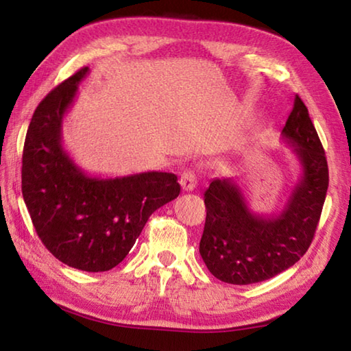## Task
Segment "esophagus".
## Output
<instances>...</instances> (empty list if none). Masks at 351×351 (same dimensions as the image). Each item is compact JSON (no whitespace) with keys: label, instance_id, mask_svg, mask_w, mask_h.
I'll list each match as a JSON object with an SVG mask.
<instances>
[{"label":"esophagus","instance_id":"34e87169","mask_svg":"<svg viewBox=\"0 0 351 351\" xmlns=\"http://www.w3.org/2000/svg\"><path fill=\"white\" fill-rule=\"evenodd\" d=\"M180 184L182 190H186V192H192V190L197 187V173H195L193 170H186L181 175Z\"/></svg>","mask_w":351,"mask_h":351}]
</instances>
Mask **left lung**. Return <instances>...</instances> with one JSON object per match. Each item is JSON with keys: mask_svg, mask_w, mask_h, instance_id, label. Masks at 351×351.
Here are the masks:
<instances>
[{"mask_svg": "<svg viewBox=\"0 0 351 351\" xmlns=\"http://www.w3.org/2000/svg\"><path fill=\"white\" fill-rule=\"evenodd\" d=\"M300 176L280 213H255L239 178H215L204 192L206 224L199 254L224 283L268 280L299 261L316 232L328 189V165L305 104L299 96L282 130Z\"/></svg>", "mask_w": 351, "mask_h": 351, "instance_id": "1", "label": "left lung"}]
</instances>
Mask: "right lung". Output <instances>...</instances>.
<instances>
[{
	"instance_id": "add662e5",
	"label": "right lung",
	"mask_w": 351,
	"mask_h": 351,
	"mask_svg": "<svg viewBox=\"0 0 351 351\" xmlns=\"http://www.w3.org/2000/svg\"><path fill=\"white\" fill-rule=\"evenodd\" d=\"M88 73L82 68L71 75L35 110L23 150L21 190L47 251L71 268L102 272L127 257L148 217L181 187L167 171L100 178L74 162L63 147L62 127Z\"/></svg>"
}]
</instances>
